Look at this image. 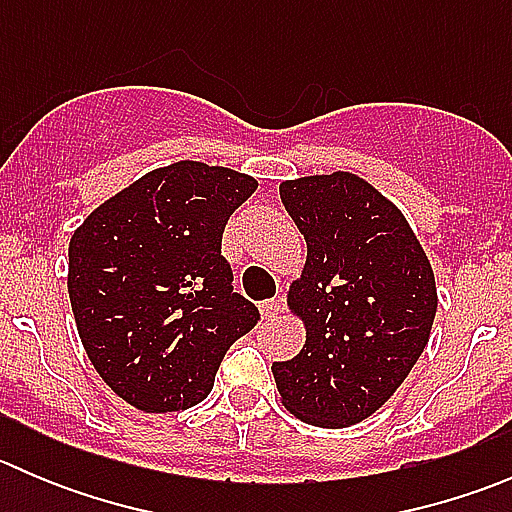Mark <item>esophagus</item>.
<instances>
[{"mask_svg":"<svg viewBox=\"0 0 512 512\" xmlns=\"http://www.w3.org/2000/svg\"><path fill=\"white\" fill-rule=\"evenodd\" d=\"M280 309H282L280 299H265V302L260 304L262 319H275L277 314H280Z\"/></svg>","mask_w":512,"mask_h":512,"instance_id":"34e87169","label":"esophagus"}]
</instances>
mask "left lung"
<instances>
[{"mask_svg": "<svg viewBox=\"0 0 512 512\" xmlns=\"http://www.w3.org/2000/svg\"><path fill=\"white\" fill-rule=\"evenodd\" d=\"M280 198L307 242L287 292L307 337L272 374L289 414L347 428L376 414L426 349L436 277L404 213L359 175L282 180Z\"/></svg>", "mask_w": 512, "mask_h": 512, "instance_id": "8db88e82", "label": "left lung"}]
</instances>
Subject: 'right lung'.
<instances>
[{"label": "right lung", "instance_id": "1", "mask_svg": "<svg viewBox=\"0 0 512 512\" xmlns=\"http://www.w3.org/2000/svg\"><path fill=\"white\" fill-rule=\"evenodd\" d=\"M252 175L178 160L101 203L69 242V299L86 356L126 404H200L223 356L257 322L220 252Z\"/></svg>", "mask_w": 512, "mask_h": 512}]
</instances>
